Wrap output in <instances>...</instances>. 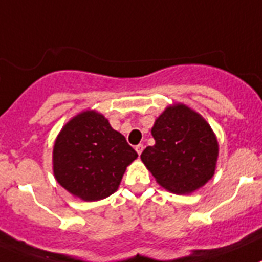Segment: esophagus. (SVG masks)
<instances>
[{"label": "esophagus", "instance_id": "obj_1", "mask_svg": "<svg viewBox=\"0 0 262 262\" xmlns=\"http://www.w3.org/2000/svg\"><path fill=\"white\" fill-rule=\"evenodd\" d=\"M143 144H138V146H135V150H136V152H138V154H142V151H143Z\"/></svg>", "mask_w": 262, "mask_h": 262}]
</instances>
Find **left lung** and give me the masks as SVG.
I'll list each match as a JSON object with an SVG mask.
<instances>
[{"instance_id":"1","label":"left lung","mask_w":262,"mask_h":262,"mask_svg":"<svg viewBox=\"0 0 262 262\" xmlns=\"http://www.w3.org/2000/svg\"><path fill=\"white\" fill-rule=\"evenodd\" d=\"M155 144L140 158L157 182L175 194L196 190L214 175L218 142L201 115L183 104L166 108L151 129Z\"/></svg>"}]
</instances>
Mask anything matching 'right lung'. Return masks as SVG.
<instances>
[{"mask_svg": "<svg viewBox=\"0 0 262 262\" xmlns=\"http://www.w3.org/2000/svg\"><path fill=\"white\" fill-rule=\"evenodd\" d=\"M138 158L126 138L95 111L75 116L53 147L57 182L84 201H99L118 190L126 167Z\"/></svg>", "mask_w": 262, "mask_h": 262, "instance_id": "add662e5", "label": "right lung"}]
</instances>
